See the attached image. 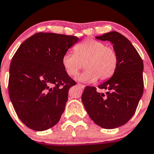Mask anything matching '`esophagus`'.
Masks as SVG:
<instances>
[{
    "mask_svg": "<svg viewBox=\"0 0 154 154\" xmlns=\"http://www.w3.org/2000/svg\"><path fill=\"white\" fill-rule=\"evenodd\" d=\"M77 85L79 87V88H81L82 89H84L85 88V85H82V84H77Z\"/></svg>",
    "mask_w": 154,
    "mask_h": 154,
    "instance_id": "1",
    "label": "esophagus"
}]
</instances>
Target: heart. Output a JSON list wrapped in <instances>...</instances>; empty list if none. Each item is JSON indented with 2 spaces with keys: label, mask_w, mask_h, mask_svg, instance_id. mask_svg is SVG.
<instances>
[{
  "label": "heart",
  "mask_w": 154,
  "mask_h": 154,
  "mask_svg": "<svg viewBox=\"0 0 154 154\" xmlns=\"http://www.w3.org/2000/svg\"><path fill=\"white\" fill-rule=\"evenodd\" d=\"M75 53L66 52L62 59V66L68 75L75 77L82 68L86 70L77 76V80L94 82L98 79L105 81L116 71L118 56L112 47L92 38L85 40L75 47Z\"/></svg>",
  "instance_id": "1"
}]
</instances>
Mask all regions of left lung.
<instances>
[{"instance_id":"obj_1","label":"left lung","mask_w":154,"mask_h":154,"mask_svg":"<svg viewBox=\"0 0 154 154\" xmlns=\"http://www.w3.org/2000/svg\"><path fill=\"white\" fill-rule=\"evenodd\" d=\"M113 44L118 64L113 75L98 86L85 87L82 101L90 118L97 125L113 129L129 121L136 112L143 92V63L136 48L117 31L96 36Z\"/></svg>"}]
</instances>
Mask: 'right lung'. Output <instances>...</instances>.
Returning a JSON list of instances; mask_svg holds the SVG:
<instances>
[{"label": "right lung", "mask_w": 154, "mask_h": 154, "mask_svg": "<svg viewBox=\"0 0 154 154\" xmlns=\"http://www.w3.org/2000/svg\"><path fill=\"white\" fill-rule=\"evenodd\" d=\"M78 40L74 36L37 33L23 42L13 57L9 96L18 117L29 128L46 131L60 120L69 88L76 85L62 59Z\"/></svg>", "instance_id": "obj_1"}]
</instances>
